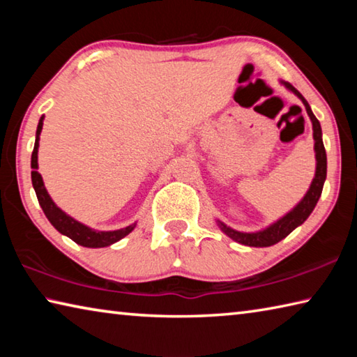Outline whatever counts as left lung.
<instances>
[{
    "instance_id": "left-lung-1",
    "label": "left lung",
    "mask_w": 357,
    "mask_h": 357,
    "mask_svg": "<svg viewBox=\"0 0 357 357\" xmlns=\"http://www.w3.org/2000/svg\"><path fill=\"white\" fill-rule=\"evenodd\" d=\"M280 83L288 89V91H291L294 96H298V98L302 100V104H304V107H305V112H307V114H309V118L312 121L313 140H315V146H313V149H315V159H317L315 176H313L312 184L309 187V190H307V193L304 195V198H302V200L296 204L291 211H288V213L283 217H280L279 220L271 223L269 227L259 229V231H249V233L238 231V229L225 225L222 220H217V225H219V228L227 234L228 238H231L233 241H236V243L243 244V245H249V247L274 245L279 243V241L285 239L294 228H298L307 219H309L312 211L317 206L319 197H321L323 185L326 181V172H328V159H326V149L323 144V132H321V126H319V121L317 119L315 114H313L309 102L304 99V96H302L298 89L293 86V84L282 82V80H280Z\"/></svg>"
}]
</instances>
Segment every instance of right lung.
I'll return each instance as SVG.
<instances>
[{
  "mask_svg": "<svg viewBox=\"0 0 357 357\" xmlns=\"http://www.w3.org/2000/svg\"><path fill=\"white\" fill-rule=\"evenodd\" d=\"M42 126H44V116H40L38 130H36V142L34 149L31 154V181L33 187L36 190V197H38L39 204L42 211H44L48 222L55 227L59 233L64 236L70 238L74 243L80 244L83 247H89V249H99V247H107L114 243H118L119 239H123L137 227V222L132 225L119 229H113V231H100V229H94L91 227L84 225V223L75 220L74 217L66 214L61 208L56 206V203L52 200V197L48 195V192L44 185V179H42L40 173L38 172V153H39V140H40V132Z\"/></svg>",
  "mask_w": 357,
  "mask_h": 357,
  "instance_id": "right-lung-1",
  "label": "right lung"
}]
</instances>
